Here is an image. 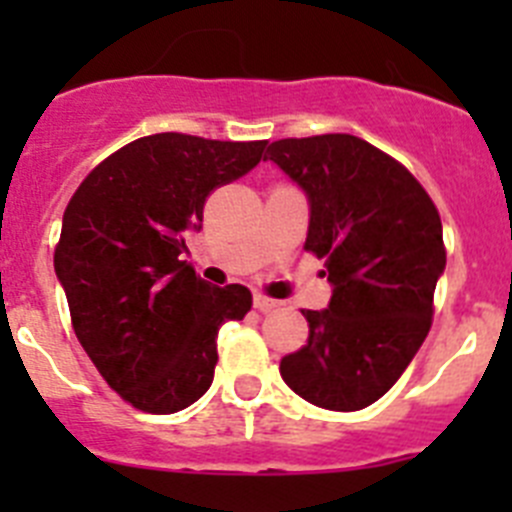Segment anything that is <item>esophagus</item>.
Here are the masks:
<instances>
[{
    "mask_svg": "<svg viewBox=\"0 0 512 512\" xmlns=\"http://www.w3.org/2000/svg\"><path fill=\"white\" fill-rule=\"evenodd\" d=\"M253 307H256L259 312H269V310H274V307H279V302L269 300V297H264V295H253Z\"/></svg>",
    "mask_w": 512,
    "mask_h": 512,
    "instance_id": "34e87169",
    "label": "esophagus"
}]
</instances>
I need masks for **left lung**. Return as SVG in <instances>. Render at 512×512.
<instances>
[{
    "label": "left lung",
    "mask_w": 512,
    "mask_h": 512,
    "mask_svg": "<svg viewBox=\"0 0 512 512\" xmlns=\"http://www.w3.org/2000/svg\"><path fill=\"white\" fill-rule=\"evenodd\" d=\"M269 161L305 192V248L325 259V310H302L307 343L279 374L302 400L351 413L377 402L408 369L433 318L446 269L436 205L418 179L346 133L274 140Z\"/></svg>",
    "instance_id": "8db88e82"
}]
</instances>
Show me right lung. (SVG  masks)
Wrapping results in <instances>:
<instances>
[{"label":"right lung","mask_w":512,"mask_h":512,"mask_svg":"<svg viewBox=\"0 0 512 512\" xmlns=\"http://www.w3.org/2000/svg\"><path fill=\"white\" fill-rule=\"evenodd\" d=\"M266 140L158 133L104 158L63 212L53 266L74 333L104 382L146 413L189 408L210 390L217 330L251 292L212 287L182 261L207 194L248 174Z\"/></svg>","instance_id":"add662e5"}]
</instances>
